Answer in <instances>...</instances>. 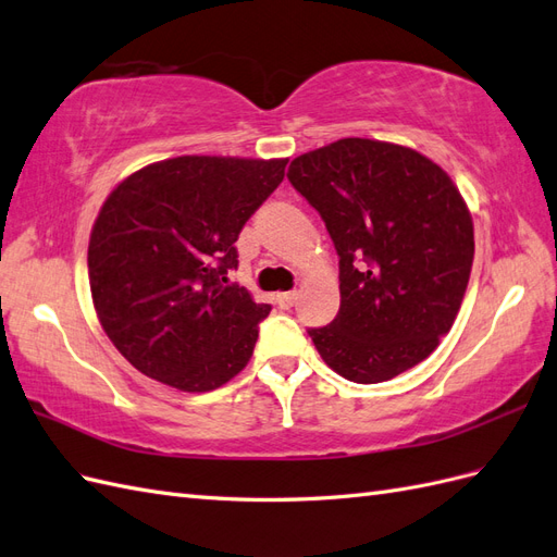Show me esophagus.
Here are the masks:
<instances>
[{"mask_svg": "<svg viewBox=\"0 0 557 557\" xmlns=\"http://www.w3.org/2000/svg\"><path fill=\"white\" fill-rule=\"evenodd\" d=\"M295 301H297V295H295V293H281V295H276V305H278L283 311H290V309L295 307Z\"/></svg>", "mask_w": 557, "mask_h": 557, "instance_id": "34e87169", "label": "esophagus"}]
</instances>
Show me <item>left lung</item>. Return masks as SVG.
Returning a JSON list of instances; mask_svg holds the SVG:
<instances>
[{
  "mask_svg": "<svg viewBox=\"0 0 557 557\" xmlns=\"http://www.w3.org/2000/svg\"><path fill=\"white\" fill-rule=\"evenodd\" d=\"M288 178L339 252V313L309 330L320 358L352 383L423 362L453 327L474 262L458 185L409 146L360 137L295 158Z\"/></svg>",
  "mask_w": 557,
  "mask_h": 557,
  "instance_id": "1",
  "label": "left lung"
}]
</instances>
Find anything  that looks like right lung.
I'll return each instance as SVG.
<instances>
[{
	"label": "right lung",
	"mask_w": 557,
	"mask_h": 557,
	"mask_svg": "<svg viewBox=\"0 0 557 557\" xmlns=\"http://www.w3.org/2000/svg\"><path fill=\"white\" fill-rule=\"evenodd\" d=\"M288 158L181 156L141 166L97 213L88 276L99 323L148 379L209 393L248 364L272 311L239 285L234 242Z\"/></svg>",
	"instance_id": "1"
}]
</instances>
